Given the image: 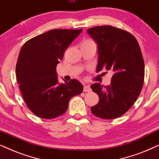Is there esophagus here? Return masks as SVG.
<instances>
[{"instance_id":"1","label":"esophagus","mask_w":159,"mask_h":159,"mask_svg":"<svg viewBox=\"0 0 159 159\" xmlns=\"http://www.w3.org/2000/svg\"><path fill=\"white\" fill-rule=\"evenodd\" d=\"M84 92H90L91 88L89 85H84Z\"/></svg>"}]
</instances>
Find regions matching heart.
<instances>
[{"label": "heart", "instance_id": "1", "mask_svg": "<svg viewBox=\"0 0 159 159\" xmlns=\"http://www.w3.org/2000/svg\"><path fill=\"white\" fill-rule=\"evenodd\" d=\"M90 43H94L93 40H89V39H87V40H84L83 42L82 43V44H90Z\"/></svg>", "mask_w": 159, "mask_h": 159}]
</instances>
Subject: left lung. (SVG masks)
<instances>
[{"mask_svg":"<svg viewBox=\"0 0 159 159\" xmlns=\"http://www.w3.org/2000/svg\"><path fill=\"white\" fill-rule=\"evenodd\" d=\"M87 32L98 44L96 72L102 69L114 72L110 85L90 86L99 97L91 111L103 119L118 118L133 106L143 88L145 65L140 45L131 33L110 25L98 26Z\"/></svg>","mask_w":159,"mask_h":159,"instance_id":"1","label":"left lung"}]
</instances>
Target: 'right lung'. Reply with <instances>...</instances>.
<instances>
[{
	"instance_id": "obj_1",
	"label": "right lung",
	"mask_w": 159,
	"mask_h": 159,
	"mask_svg": "<svg viewBox=\"0 0 159 159\" xmlns=\"http://www.w3.org/2000/svg\"><path fill=\"white\" fill-rule=\"evenodd\" d=\"M82 29L50 30L27 41L19 52L16 80L29 109L42 119H53L66 111L71 98L81 94L77 80L58 84L56 66L64 51Z\"/></svg>"
}]
</instances>
